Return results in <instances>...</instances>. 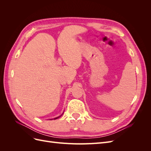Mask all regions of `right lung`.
Returning a JSON list of instances; mask_svg holds the SVG:
<instances>
[{
    "label": "right lung",
    "mask_w": 151,
    "mask_h": 151,
    "mask_svg": "<svg viewBox=\"0 0 151 151\" xmlns=\"http://www.w3.org/2000/svg\"><path fill=\"white\" fill-rule=\"evenodd\" d=\"M63 113L62 114V115H60V116H58V117H56V118H53V119H54V120H55V119H57V118H59V117H60V116H62V115H63ZM52 120V119H50V120Z\"/></svg>",
    "instance_id": "obj_1"
}]
</instances>
